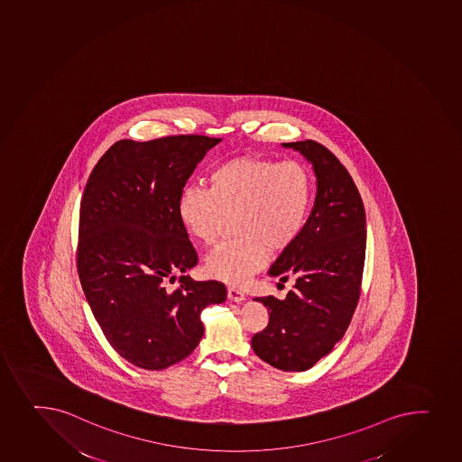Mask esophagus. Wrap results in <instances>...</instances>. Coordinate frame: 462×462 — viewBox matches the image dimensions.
<instances>
[{"mask_svg":"<svg viewBox=\"0 0 462 462\" xmlns=\"http://www.w3.org/2000/svg\"><path fill=\"white\" fill-rule=\"evenodd\" d=\"M228 298L234 302H242L245 300V293L242 291H238L236 287H228Z\"/></svg>","mask_w":462,"mask_h":462,"instance_id":"1","label":"esophagus"}]
</instances>
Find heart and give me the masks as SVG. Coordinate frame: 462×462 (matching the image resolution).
Segmentation results:
<instances>
[{"instance_id":"b5f03b06","label":"heart","mask_w":462,"mask_h":462,"mask_svg":"<svg viewBox=\"0 0 462 462\" xmlns=\"http://www.w3.org/2000/svg\"><path fill=\"white\" fill-rule=\"evenodd\" d=\"M208 185V189H182L178 217L185 231L207 246L234 217L238 240L209 254L205 273L217 282L242 286L264 266L267 249L282 253L301 236L313 202V180L297 161L240 156L216 165Z\"/></svg>"}]
</instances>
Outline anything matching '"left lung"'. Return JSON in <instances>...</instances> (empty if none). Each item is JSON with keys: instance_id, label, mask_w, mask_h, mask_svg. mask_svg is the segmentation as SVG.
Instances as JSON below:
<instances>
[{"instance_id": "8db88e82", "label": "left lung", "mask_w": 462, "mask_h": 462, "mask_svg": "<svg viewBox=\"0 0 462 462\" xmlns=\"http://www.w3.org/2000/svg\"><path fill=\"white\" fill-rule=\"evenodd\" d=\"M300 152L316 176L315 205L297 242L269 269L293 289L284 300L254 298L269 324L254 335L255 355L282 371H306L344 337L360 297L366 220L359 189L339 160L316 141L282 143Z\"/></svg>"}]
</instances>
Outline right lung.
Returning <instances> with one entry per match:
<instances>
[{
  "mask_svg": "<svg viewBox=\"0 0 462 462\" xmlns=\"http://www.w3.org/2000/svg\"><path fill=\"white\" fill-rule=\"evenodd\" d=\"M220 141H117L83 191L79 278L107 342L138 368L160 371L191 355L204 336L200 311L226 300L222 282L185 275L198 254L178 217L182 189ZM178 273L180 286L169 290Z\"/></svg>",
  "mask_w": 462,
  "mask_h": 462,
  "instance_id": "add662e5",
  "label": "right lung"
}]
</instances>
